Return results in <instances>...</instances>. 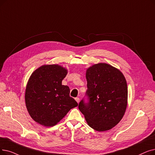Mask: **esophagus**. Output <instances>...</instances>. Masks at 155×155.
<instances>
[{
	"mask_svg": "<svg viewBox=\"0 0 155 155\" xmlns=\"http://www.w3.org/2000/svg\"><path fill=\"white\" fill-rule=\"evenodd\" d=\"M75 100H76V101H77L78 103H79V102H80V98H79V97H76V98H75Z\"/></svg>",
	"mask_w": 155,
	"mask_h": 155,
	"instance_id": "esophagus-1",
	"label": "esophagus"
}]
</instances>
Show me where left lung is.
Returning a JSON list of instances; mask_svg holds the SVG:
<instances>
[{
    "label": "left lung",
    "mask_w": 155,
    "mask_h": 155,
    "mask_svg": "<svg viewBox=\"0 0 155 155\" xmlns=\"http://www.w3.org/2000/svg\"><path fill=\"white\" fill-rule=\"evenodd\" d=\"M88 102L83 99L78 109L91 128L98 132L111 129L123 118L127 106V84L123 73L106 63L87 70Z\"/></svg>",
    "instance_id": "1"
}]
</instances>
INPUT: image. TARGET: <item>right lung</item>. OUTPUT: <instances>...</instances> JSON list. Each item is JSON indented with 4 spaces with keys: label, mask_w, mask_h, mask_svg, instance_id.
<instances>
[{
    "label": "right lung",
    "mask_w": 155,
    "mask_h": 155,
    "mask_svg": "<svg viewBox=\"0 0 155 155\" xmlns=\"http://www.w3.org/2000/svg\"><path fill=\"white\" fill-rule=\"evenodd\" d=\"M68 71L58 64L43 65L31 75L25 90V103L30 117L45 127L56 125L78 103L62 85Z\"/></svg>",
    "instance_id": "1"
}]
</instances>
